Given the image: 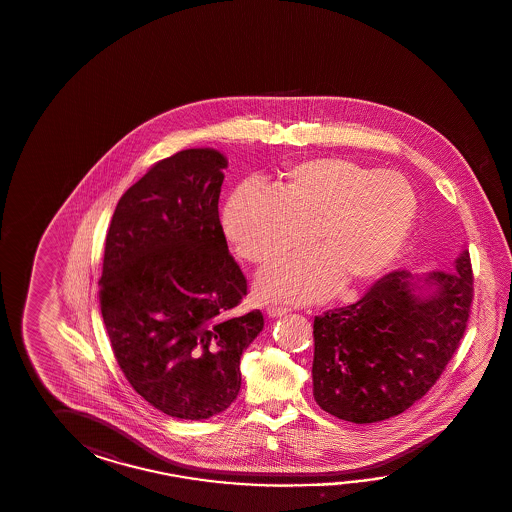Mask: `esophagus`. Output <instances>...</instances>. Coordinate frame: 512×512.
<instances>
[{
    "mask_svg": "<svg viewBox=\"0 0 512 512\" xmlns=\"http://www.w3.org/2000/svg\"><path fill=\"white\" fill-rule=\"evenodd\" d=\"M286 313L287 309L280 308V306H269V308H267V315H269L271 319H278V317H284Z\"/></svg>",
    "mask_w": 512,
    "mask_h": 512,
    "instance_id": "obj_1",
    "label": "esophagus"
}]
</instances>
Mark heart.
<instances>
[{"label":"heart","instance_id":"1","mask_svg":"<svg viewBox=\"0 0 512 512\" xmlns=\"http://www.w3.org/2000/svg\"><path fill=\"white\" fill-rule=\"evenodd\" d=\"M416 217L413 188L345 158H313L287 167L274 197L241 186L223 210V230L243 260L278 262L311 236L315 252L265 269L256 293L267 302L313 304L376 284L393 267Z\"/></svg>","mask_w":512,"mask_h":512}]
</instances>
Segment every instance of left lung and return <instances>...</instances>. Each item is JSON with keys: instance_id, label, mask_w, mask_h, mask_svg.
<instances>
[{"instance_id": "1", "label": "left lung", "mask_w": 512, "mask_h": 512, "mask_svg": "<svg viewBox=\"0 0 512 512\" xmlns=\"http://www.w3.org/2000/svg\"><path fill=\"white\" fill-rule=\"evenodd\" d=\"M472 265L383 276L365 297L313 322V396L326 413L372 424L404 413L439 380L466 330Z\"/></svg>"}]
</instances>
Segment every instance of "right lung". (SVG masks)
Listing matches in <instances>:
<instances>
[{"instance_id":"add662e5","label":"right lung","mask_w":512,"mask_h":512,"mask_svg":"<svg viewBox=\"0 0 512 512\" xmlns=\"http://www.w3.org/2000/svg\"><path fill=\"white\" fill-rule=\"evenodd\" d=\"M225 167L212 147L151 167L119 199L99 280L119 369L149 404L184 420L230 407L241 354L263 330L260 309L234 313L247 280L219 221Z\"/></svg>"}]
</instances>
